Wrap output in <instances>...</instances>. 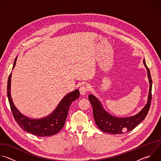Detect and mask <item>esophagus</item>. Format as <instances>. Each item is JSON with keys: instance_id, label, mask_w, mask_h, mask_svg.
<instances>
[{"instance_id": "obj_1", "label": "esophagus", "mask_w": 161, "mask_h": 161, "mask_svg": "<svg viewBox=\"0 0 161 161\" xmlns=\"http://www.w3.org/2000/svg\"><path fill=\"white\" fill-rule=\"evenodd\" d=\"M88 90V88L85 85H82L80 88V92L81 95H85Z\"/></svg>"}]
</instances>
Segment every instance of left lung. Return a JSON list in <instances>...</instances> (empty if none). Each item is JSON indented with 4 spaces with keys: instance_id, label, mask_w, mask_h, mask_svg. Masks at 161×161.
Returning <instances> with one entry per match:
<instances>
[{
    "instance_id": "obj_1",
    "label": "left lung",
    "mask_w": 161,
    "mask_h": 161,
    "mask_svg": "<svg viewBox=\"0 0 161 161\" xmlns=\"http://www.w3.org/2000/svg\"><path fill=\"white\" fill-rule=\"evenodd\" d=\"M143 64L147 68L150 85L148 101L143 108L135 115L124 118L113 116L104 109L101 101L96 97L92 94L88 96V99L93 108V115L95 122L99 129L103 132L112 134H124L125 132L134 129L145 119L151 104L152 80L150 70L146 65L145 59L143 60Z\"/></svg>"
}]
</instances>
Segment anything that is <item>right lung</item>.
Instances as JSON below:
<instances>
[{"instance_id":"1","label":"right lung","mask_w":161,"mask_h":161,"mask_svg":"<svg viewBox=\"0 0 161 161\" xmlns=\"http://www.w3.org/2000/svg\"><path fill=\"white\" fill-rule=\"evenodd\" d=\"M16 60L17 57L14 60L13 69L16 65ZM11 76L12 73L9 75L8 80V97L13 117L19 127L23 130L39 137L50 136L58 133L65 124L72 102L80 97L79 90L76 89L65 96L49 115L37 119H30L21 113L13 102L11 95Z\"/></svg>"}]
</instances>
